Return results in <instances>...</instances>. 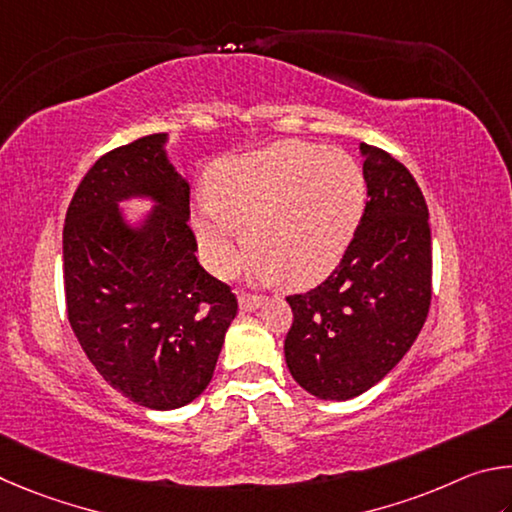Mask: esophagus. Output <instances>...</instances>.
<instances>
[{
	"label": "esophagus",
	"instance_id": "esophagus-1",
	"mask_svg": "<svg viewBox=\"0 0 512 512\" xmlns=\"http://www.w3.org/2000/svg\"><path fill=\"white\" fill-rule=\"evenodd\" d=\"M263 297L261 294H249V292H242L240 294V310H247V312H251V310H256V308H261L263 306Z\"/></svg>",
	"mask_w": 512,
	"mask_h": 512
}]
</instances>
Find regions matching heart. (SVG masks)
I'll use <instances>...</instances> for the list:
<instances>
[{
	"label": "heart",
	"instance_id": "b5f03b06",
	"mask_svg": "<svg viewBox=\"0 0 512 512\" xmlns=\"http://www.w3.org/2000/svg\"><path fill=\"white\" fill-rule=\"evenodd\" d=\"M209 204L195 213V236L215 272L236 270L251 247L285 285H312L342 261L360 227L366 182L344 150L306 141L220 159L206 177Z\"/></svg>",
	"mask_w": 512,
	"mask_h": 512
}]
</instances>
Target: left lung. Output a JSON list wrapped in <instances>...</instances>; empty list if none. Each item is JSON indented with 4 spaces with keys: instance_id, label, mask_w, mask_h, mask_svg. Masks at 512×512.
Here are the masks:
<instances>
[{
    "instance_id": "1",
    "label": "left lung",
    "mask_w": 512,
    "mask_h": 512,
    "mask_svg": "<svg viewBox=\"0 0 512 512\" xmlns=\"http://www.w3.org/2000/svg\"><path fill=\"white\" fill-rule=\"evenodd\" d=\"M369 200L342 261L324 283L285 297V362L321 400L378 384L416 342L432 303V231L423 191L387 150L362 143Z\"/></svg>"
}]
</instances>
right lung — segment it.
I'll list each match as a JSON object with an SVG mask.
<instances>
[{
    "mask_svg": "<svg viewBox=\"0 0 512 512\" xmlns=\"http://www.w3.org/2000/svg\"><path fill=\"white\" fill-rule=\"evenodd\" d=\"M148 134L105 152L80 179L62 229L67 319L105 382L148 409H177L209 387L224 333L238 315L227 283L197 263L191 188ZM150 194L141 230L115 202Z\"/></svg>",
    "mask_w": 512,
    "mask_h": 512,
    "instance_id": "add662e5",
    "label": "right lung"
}]
</instances>
